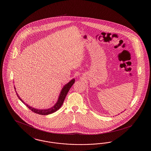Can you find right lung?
<instances>
[{"instance_id":"1","label":"right lung","mask_w":151,"mask_h":151,"mask_svg":"<svg viewBox=\"0 0 151 151\" xmlns=\"http://www.w3.org/2000/svg\"><path fill=\"white\" fill-rule=\"evenodd\" d=\"M75 79H73L70 81L68 82L67 84H65V86L63 87L60 93L59 94V98L58 99V101L57 103L52 107V108L47 109H42V110H40V109H35V108H32L31 106H29L28 105H27V104H25L22 100L21 99V98L19 96L18 94L16 93L18 98L22 101L25 105H27V106L29 108L30 110H32V111H33L34 113H35L36 114H38L40 115H48V114H50L53 113H54L55 111H57L62 106V105H63V103L65 100V97L66 96V95L68 93L70 89L71 88V87L72 86V85L74 84L75 83ZM14 89H15V87H14ZM16 93H17L16 92Z\"/></svg>"}]
</instances>
